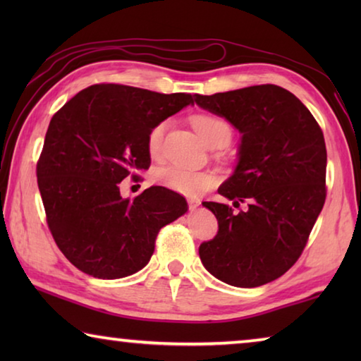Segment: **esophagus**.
Returning a JSON list of instances; mask_svg holds the SVG:
<instances>
[{"label":"esophagus","mask_w":361,"mask_h":361,"mask_svg":"<svg viewBox=\"0 0 361 361\" xmlns=\"http://www.w3.org/2000/svg\"><path fill=\"white\" fill-rule=\"evenodd\" d=\"M200 205V202H199V200L197 199H188V207H189V210H195V209H197V207Z\"/></svg>","instance_id":"esophagus-1"}]
</instances>
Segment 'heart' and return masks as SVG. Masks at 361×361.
I'll use <instances>...</instances> for the list:
<instances>
[{"mask_svg":"<svg viewBox=\"0 0 361 361\" xmlns=\"http://www.w3.org/2000/svg\"><path fill=\"white\" fill-rule=\"evenodd\" d=\"M192 127L199 137L202 138L205 145L212 146H226L231 142L232 129L231 126L224 119L218 118L213 114H195L192 116ZM167 124L161 122V124L154 126L148 135V151L149 154L154 157L159 154L162 146L164 132H166ZM154 180L157 185H161L172 191L183 194V195H199L207 189H210L215 185V175L212 172H205V170H194L183 166H176V164H169V166L157 167L154 170Z\"/></svg>","mask_w":361,"mask_h":361,"instance_id":"obj_1","label":"heart"}]
</instances>
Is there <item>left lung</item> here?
<instances>
[{
	"label": "left lung",
	"instance_id": "1",
	"mask_svg": "<svg viewBox=\"0 0 361 361\" xmlns=\"http://www.w3.org/2000/svg\"><path fill=\"white\" fill-rule=\"evenodd\" d=\"M200 108L240 133L237 166L218 192L232 205L205 202L218 232L199 247L204 267L221 282L255 288L295 264L326 197V146L298 97L274 84L194 95Z\"/></svg>",
	"mask_w": 361,
	"mask_h": 361
}]
</instances>
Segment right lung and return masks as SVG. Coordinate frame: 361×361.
Segmentation results:
<instances>
[{"mask_svg":"<svg viewBox=\"0 0 361 361\" xmlns=\"http://www.w3.org/2000/svg\"><path fill=\"white\" fill-rule=\"evenodd\" d=\"M191 103L189 94L95 84L54 114L36 175L54 240L79 271L132 276L149 262L161 228L188 212L167 188L124 199L119 183L149 169L151 129Z\"/></svg>","mask_w":361,"mask_h":361,"instance_id":"add662e5","label":"right lung"}]
</instances>
